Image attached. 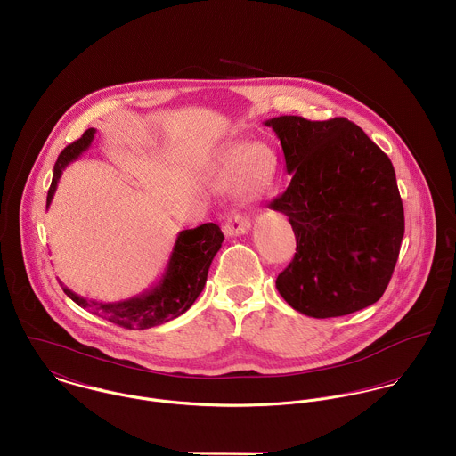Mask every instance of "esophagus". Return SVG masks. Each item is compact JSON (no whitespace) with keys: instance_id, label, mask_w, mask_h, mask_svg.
Instances as JSON below:
<instances>
[{"instance_id":"1","label":"esophagus","mask_w":456,"mask_h":456,"mask_svg":"<svg viewBox=\"0 0 456 456\" xmlns=\"http://www.w3.org/2000/svg\"><path fill=\"white\" fill-rule=\"evenodd\" d=\"M248 231H250V222H248L247 216H243L240 213H232L231 216H227V220L224 224V232L229 238L247 234Z\"/></svg>"}]
</instances>
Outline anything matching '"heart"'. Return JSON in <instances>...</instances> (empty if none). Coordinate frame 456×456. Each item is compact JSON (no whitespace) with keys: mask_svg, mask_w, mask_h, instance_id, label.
<instances>
[{"mask_svg":"<svg viewBox=\"0 0 456 456\" xmlns=\"http://www.w3.org/2000/svg\"><path fill=\"white\" fill-rule=\"evenodd\" d=\"M278 171V157L265 145H250L243 152L227 153L218 171V182L229 187L234 180L238 187L264 191L271 187Z\"/></svg>","mask_w":456,"mask_h":456,"instance_id":"heart-1","label":"heart"}]
</instances>
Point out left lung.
I'll return each instance as SVG.
<instances>
[{
  "label": "left lung",
  "instance_id": "left-lung-1",
  "mask_svg": "<svg viewBox=\"0 0 456 456\" xmlns=\"http://www.w3.org/2000/svg\"><path fill=\"white\" fill-rule=\"evenodd\" d=\"M280 138L287 191L269 208L289 216L297 248L276 278L296 311L350 314L381 299L404 238L392 160L348 118L265 120Z\"/></svg>",
  "mask_w": 456,
  "mask_h": 456
}]
</instances>
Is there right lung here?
Wrapping results in <instances>:
<instances>
[{"instance_id":"1","label":"right lung","mask_w":456,"mask_h":456,"mask_svg":"<svg viewBox=\"0 0 456 456\" xmlns=\"http://www.w3.org/2000/svg\"><path fill=\"white\" fill-rule=\"evenodd\" d=\"M94 133H96L94 127L87 129L80 140L68 145L57 157V162L53 166L51 189L47 194V206L52 203V198L55 194V189L64 167L91 147L94 140ZM222 241H224V234L220 227L211 222L203 224L196 229L182 231L175 241L169 262L160 280L143 294L126 301H118V303L87 301L77 296L75 292H71L61 281L59 283L64 294L73 303L91 311L96 316H102L118 327L131 329V330L151 329L155 325H162L169 320L178 318L200 297L206 285L211 260L220 250Z\"/></svg>"}]
</instances>
